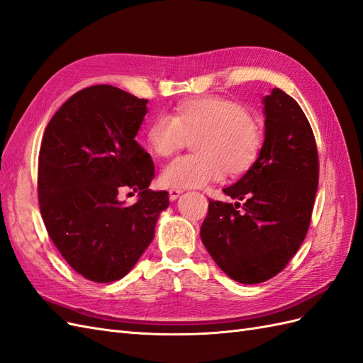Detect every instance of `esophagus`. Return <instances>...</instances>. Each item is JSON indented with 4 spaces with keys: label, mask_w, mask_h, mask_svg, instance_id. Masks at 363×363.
Returning a JSON list of instances; mask_svg holds the SVG:
<instances>
[{
    "label": "esophagus",
    "mask_w": 363,
    "mask_h": 363,
    "mask_svg": "<svg viewBox=\"0 0 363 363\" xmlns=\"http://www.w3.org/2000/svg\"><path fill=\"white\" fill-rule=\"evenodd\" d=\"M182 194V190H179V189H172L170 191H169V196H170V201H176L178 199L179 196Z\"/></svg>",
    "instance_id": "obj_1"
}]
</instances>
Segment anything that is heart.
<instances>
[{"label": "heart", "instance_id": "b5f03b06", "mask_svg": "<svg viewBox=\"0 0 363 363\" xmlns=\"http://www.w3.org/2000/svg\"><path fill=\"white\" fill-rule=\"evenodd\" d=\"M194 155L174 157L160 174L170 189H199L228 174L252 169L262 148V130L247 110L230 99L206 96L185 101L174 115H157L147 141L157 156H170L194 136Z\"/></svg>", "mask_w": 363, "mask_h": 363}]
</instances>
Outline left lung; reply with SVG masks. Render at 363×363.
<instances>
[{"label":"left lung","instance_id":"obj_1","mask_svg":"<svg viewBox=\"0 0 363 363\" xmlns=\"http://www.w3.org/2000/svg\"><path fill=\"white\" fill-rule=\"evenodd\" d=\"M265 138L252 169L211 201L201 239L218 267L240 284L281 273L310 227L319 182V156L311 125L299 104L281 89L264 98Z\"/></svg>","mask_w":363,"mask_h":363}]
</instances>
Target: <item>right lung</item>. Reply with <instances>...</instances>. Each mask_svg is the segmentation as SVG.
Returning <instances> with one entry per match:
<instances>
[{"label": "right lung", "mask_w": 363, "mask_h": 363, "mask_svg": "<svg viewBox=\"0 0 363 363\" xmlns=\"http://www.w3.org/2000/svg\"><path fill=\"white\" fill-rule=\"evenodd\" d=\"M147 102L113 86L82 89L64 102L43 136L44 225L73 270L98 284L132 270L170 203L169 193L148 189L155 165L135 139ZM124 189L138 191L133 206L118 201Z\"/></svg>", "instance_id": "right-lung-1"}]
</instances>
